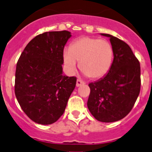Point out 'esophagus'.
<instances>
[{"instance_id":"1","label":"esophagus","mask_w":152,"mask_h":152,"mask_svg":"<svg viewBox=\"0 0 152 152\" xmlns=\"http://www.w3.org/2000/svg\"><path fill=\"white\" fill-rule=\"evenodd\" d=\"M85 83L83 81L80 80H77V82H76V86L77 87H79V86H82V85H84Z\"/></svg>"}]
</instances>
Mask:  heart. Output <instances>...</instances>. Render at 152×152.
Listing matches in <instances>:
<instances>
[{"mask_svg":"<svg viewBox=\"0 0 152 152\" xmlns=\"http://www.w3.org/2000/svg\"><path fill=\"white\" fill-rule=\"evenodd\" d=\"M113 60V49L108 41L84 37L75 40L69 50L63 51V63L66 72L73 74L77 62L85 75L93 79H100L109 72Z\"/></svg>","mask_w":152,"mask_h":152,"instance_id":"heart-1","label":"heart"}]
</instances>
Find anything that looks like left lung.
Instances as JSON below:
<instances>
[{"mask_svg":"<svg viewBox=\"0 0 152 152\" xmlns=\"http://www.w3.org/2000/svg\"><path fill=\"white\" fill-rule=\"evenodd\" d=\"M113 49L110 70L104 77L90 83L87 102L89 112L98 121L113 122L126 116L134 107L140 91V65L127 43L112 35Z\"/></svg>","mask_w":152,"mask_h":152,"instance_id":"1","label":"left lung"}]
</instances>
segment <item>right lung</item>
<instances>
[{
  "label": "right lung",
  "mask_w": 152,
  "mask_h": 152,
  "mask_svg": "<svg viewBox=\"0 0 152 152\" xmlns=\"http://www.w3.org/2000/svg\"><path fill=\"white\" fill-rule=\"evenodd\" d=\"M69 31L45 32L25 47L16 65L15 94L26 115L50 125L64 113L77 78L63 75V49Z\"/></svg>",
  "instance_id": "obj_1"
}]
</instances>
